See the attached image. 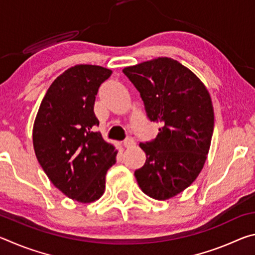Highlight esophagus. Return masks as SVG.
Returning <instances> with one entry per match:
<instances>
[{
	"label": "esophagus",
	"mask_w": 255,
	"mask_h": 255,
	"mask_svg": "<svg viewBox=\"0 0 255 255\" xmlns=\"http://www.w3.org/2000/svg\"><path fill=\"white\" fill-rule=\"evenodd\" d=\"M124 146H125V147H126V148L133 147V146H135V140H133L132 138H127V139L124 141Z\"/></svg>",
	"instance_id": "34e87169"
}]
</instances>
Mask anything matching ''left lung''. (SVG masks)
<instances>
[{"label":"left lung","mask_w":255,"mask_h":255,"mask_svg":"<svg viewBox=\"0 0 255 255\" xmlns=\"http://www.w3.org/2000/svg\"><path fill=\"white\" fill-rule=\"evenodd\" d=\"M140 93L150 122L161 124L156 138L140 143L146 154L135 176L145 195L166 200L199 175L214 131L210 94L195 73L169 57L125 67Z\"/></svg>","instance_id":"8db88e82"}]
</instances>
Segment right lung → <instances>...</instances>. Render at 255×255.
Wrapping results in <instances>:
<instances>
[{"instance_id": "obj_1", "label": "right lung", "mask_w": 255, "mask_h": 255, "mask_svg": "<svg viewBox=\"0 0 255 255\" xmlns=\"http://www.w3.org/2000/svg\"><path fill=\"white\" fill-rule=\"evenodd\" d=\"M111 73L83 64L68 68L47 90L33 124V148L42 170L59 191L83 204L103 195L107 171L118 153L93 131L99 126L96 96Z\"/></svg>"}]
</instances>
